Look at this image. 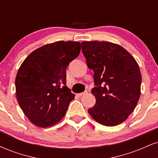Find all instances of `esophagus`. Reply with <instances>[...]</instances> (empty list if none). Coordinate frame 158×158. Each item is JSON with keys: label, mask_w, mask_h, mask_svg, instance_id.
<instances>
[{"label": "esophagus", "mask_w": 158, "mask_h": 158, "mask_svg": "<svg viewBox=\"0 0 158 158\" xmlns=\"http://www.w3.org/2000/svg\"><path fill=\"white\" fill-rule=\"evenodd\" d=\"M87 93H88V91H85V92H83V93H80V94H77V95L78 96V97H81V96H83V95H85V94H86Z\"/></svg>", "instance_id": "obj_1"}]
</instances>
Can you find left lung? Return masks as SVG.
Returning <instances> with one entry per match:
<instances>
[{
	"instance_id": "obj_1",
	"label": "left lung",
	"mask_w": 158,
	"mask_h": 158,
	"mask_svg": "<svg viewBox=\"0 0 158 158\" xmlns=\"http://www.w3.org/2000/svg\"><path fill=\"white\" fill-rule=\"evenodd\" d=\"M81 50L94 73L91 93L96 104L88 113L104 126L120 124L135 110L140 96L138 64L126 49L108 41H83Z\"/></svg>"
}]
</instances>
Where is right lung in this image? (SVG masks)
Returning <instances> with one entry per match:
<instances>
[{
	"mask_svg": "<svg viewBox=\"0 0 158 158\" xmlns=\"http://www.w3.org/2000/svg\"><path fill=\"white\" fill-rule=\"evenodd\" d=\"M81 43L56 41L32 52L15 78L17 100L29 120L47 128L64 117L75 97L66 86V68L79 55Z\"/></svg>",
	"mask_w": 158,
	"mask_h": 158,
	"instance_id": "obj_1",
	"label": "right lung"
}]
</instances>
